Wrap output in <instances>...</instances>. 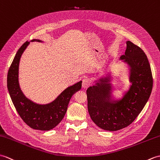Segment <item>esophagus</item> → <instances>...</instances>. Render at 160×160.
Masks as SVG:
<instances>
[{"mask_svg": "<svg viewBox=\"0 0 160 160\" xmlns=\"http://www.w3.org/2000/svg\"><path fill=\"white\" fill-rule=\"evenodd\" d=\"M90 81L88 79H84L83 80V82H82V87L83 88H88L90 86Z\"/></svg>", "mask_w": 160, "mask_h": 160, "instance_id": "1", "label": "esophagus"}]
</instances>
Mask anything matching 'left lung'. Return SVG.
<instances>
[{
	"instance_id": "8db88e82",
	"label": "left lung",
	"mask_w": 160,
	"mask_h": 160,
	"mask_svg": "<svg viewBox=\"0 0 160 160\" xmlns=\"http://www.w3.org/2000/svg\"><path fill=\"white\" fill-rule=\"evenodd\" d=\"M125 55L120 60L129 67V79L131 83L122 98L113 97L111 83L112 72L94 81L88 88V109L96 125L102 129L118 131L132 123L147 102L152 88L151 66L142 49L127 41Z\"/></svg>"
}]
</instances>
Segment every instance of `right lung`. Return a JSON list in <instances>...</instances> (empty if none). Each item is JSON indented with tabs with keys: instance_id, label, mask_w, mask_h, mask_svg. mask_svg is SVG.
Returning a JSON list of instances; mask_svg holds the SVG:
<instances>
[{
	"instance_id": "obj_1",
	"label": "right lung",
	"mask_w": 160,
	"mask_h": 160,
	"mask_svg": "<svg viewBox=\"0 0 160 160\" xmlns=\"http://www.w3.org/2000/svg\"><path fill=\"white\" fill-rule=\"evenodd\" d=\"M35 41L43 42L37 39L31 40ZM29 44L30 42H26L16 52L8 71V89L14 107L23 121L32 129L49 131L62 121L71 97L81 90L82 81L66 88L54 101L47 104L36 103L26 97L20 89L18 73L20 58Z\"/></svg>"
}]
</instances>
